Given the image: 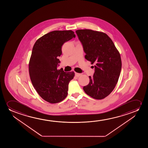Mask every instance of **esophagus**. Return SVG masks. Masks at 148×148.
I'll list each match as a JSON object with an SVG mask.
<instances>
[{
    "mask_svg": "<svg viewBox=\"0 0 148 148\" xmlns=\"http://www.w3.org/2000/svg\"><path fill=\"white\" fill-rule=\"evenodd\" d=\"M75 75L76 77H79V76H81V74H80V73H75Z\"/></svg>",
    "mask_w": 148,
    "mask_h": 148,
    "instance_id": "esophagus-1",
    "label": "esophagus"
}]
</instances>
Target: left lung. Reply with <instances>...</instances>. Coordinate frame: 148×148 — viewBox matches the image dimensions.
Listing matches in <instances>:
<instances>
[{
    "mask_svg": "<svg viewBox=\"0 0 148 148\" xmlns=\"http://www.w3.org/2000/svg\"><path fill=\"white\" fill-rule=\"evenodd\" d=\"M76 33L86 53L85 59L95 64L93 76H89V84L83 90L93 99H103L117 83L121 70L120 55L105 33L89 29L78 30Z\"/></svg>",
    "mask_w": 148,
    "mask_h": 148,
    "instance_id": "left-lung-1",
    "label": "left lung"
}]
</instances>
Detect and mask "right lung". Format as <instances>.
Returning <instances> with one entry per match:
<instances>
[{"label": "right lung", "instance_id": "add662e5", "mask_svg": "<svg viewBox=\"0 0 148 148\" xmlns=\"http://www.w3.org/2000/svg\"><path fill=\"white\" fill-rule=\"evenodd\" d=\"M72 30L53 31L39 38L33 47L29 64L31 81L39 95L49 103L62 101L68 95L74 72L58 70L64 43L75 38Z\"/></svg>", "mask_w": 148, "mask_h": 148}]
</instances>
